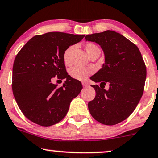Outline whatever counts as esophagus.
I'll return each instance as SVG.
<instances>
[{"mask_svg": "<svg viewBox=\"0 0 158 158\" xmlns=\"http://www.w3.org/2000/svg\"><path fill=\"white\" fill-rule=\"evenodd\" d=\"M82 85H83V87H87V86H88V83L85 82V81H83Z\"/></svg>", "mask_w": 158, "mask_h": 158, "instance_id": "1", "label": "esophagus"}]
</instances>
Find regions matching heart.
Here are the masks:
<instances>
[{
	"label": "heart",
	"instance_id": "obj_1",
	"mask_svg": "<svg viewBox=\"0 0 158 158\" xmlns=\"http://www.w3.org/2000/svg\"><path fill=\"white\" fill-rule=\"evenodd\" d=\"M74 49V46H70L66 49L63 54V60L64 63L68 64L71 61V55L73 50ZM85 50H86L87 54L89 56L94 54L96 51H100L97 45L93 43H88L85 45ZM94 70L93 68H81V67H73L71 68L69 73L72 78L77 79V80H85L90 74L94 73Z\"/></svg>",
	"mask_w": 158,
	"mask_h": 158
}]
</instances>
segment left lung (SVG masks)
Wrapping results in <instances>:
<instances>
[{"instance_id": "obj_1", "label": "left lung", "mask_w": 158, "mask_h": 158, "mask_svg": "<svg viewBox=\"0 0 158 158\" xmlns=\"http://www.w3.org/2000/svg\"><path fill=\"white\" fill-rule=\"evenodd\" d=\"M86 41L95 42L104 54V63L90 77L99 85H92L96 97L88 102L94 118L105 125H115L127 119L140 102L143 93L146 68L139 49L114 31L87 35ZM109 85L108 90L104 85Z\"/></svg>"}]
</instances>
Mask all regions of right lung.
Segmentation results:
<instances>
[{
    "instance_id": "add662e5",
    "label": "right lung",
    "mask_w": 158,
    "mask_h": 158,
    "mask_svg": "<svg viewBox=\"0 0 158 158\" xmlns=\"http://www.w3.org/2000/svg\"><path fill=\"white\" fill-rule=\"evenodd\" d=\"M85 35L48 32L29 40L15 59L12 91L19 108L32 122L43 127L64 118L73 98L82 89L81 83L65 71L63 54ZM66 80L58 88L53 77Z\"/></svg>"
}]
</instances>
